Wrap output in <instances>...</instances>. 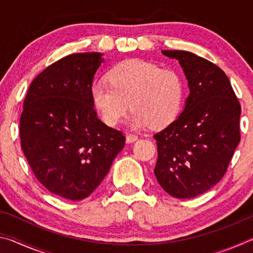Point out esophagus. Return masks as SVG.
I'll use <instances>...</instances> for the list:
<instances>
[{
	"label": "esophagus",
	"mask_w": 253,
	"mask_h": 253,
	"mask_svg": "<svg viewBox=\"0 0 253 253\" xmlns=\"http://www.w3.org/2000/svg\"><path fill=\"white\" fill-rule=\"evenodd\" d=\"M138 139V136H137L136 134H131V132H128V134L126 135V140L127 143H132L135 142V140Z\"/></svg>",
	"instance_id": "34e87169"
}]
</instances>
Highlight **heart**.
I'll list each match as a JSON object with an SVG mask.
<instances>
[{"mask_svg": "<svg viewBox=\"0 0 253 253\" xmlns=\"http://www.w3.org/2000/svg\"><path fill=\"white\" fill-rule=\"evenodd\" d=\"M109 81L91 85L93 106L107 125L121 122L131 106V125H169L181 110L184 87L172 69H161L144 60H127L111 69Z\"/></svg>", "mask_w": 253, "mask_h": 253, "instance_id": "b5f03b06", "label": "heart"}]
</instances>
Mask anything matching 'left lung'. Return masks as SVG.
I'll return each instance as SVG.
<instances>
[{
    "mask_svg": "<svg viewBox=\"0 0 253 253\" xmlns=\"http://www.w3.org/2000/svg\"><path fill=\"white\" fill-rule=\"evenodd\" d=\"M178 60L190 95L182 114L154 135L157 162L154 174L169 195L191 199L224 176L241 139V106L228 77L209 60L181 50H163Z\"/></svg>",
    "mask_w": 253,
    "mask_h": 253,
    "instance_id": "1",
    "label": "left lung"
}]
</instances>
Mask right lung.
Listing matches in <instances>:
<instances>
[{"label":"right lung","mask_w":253,"mask_h":253,"mask_svg":"<svg viewBox=\"0 0 253 253\" xmlns=\"http://www.w3.org/2000/svg\"><path fill=\"white\" fill-rule=\"evenodd\" d=\"M102 53L55 61L29 87L20 118L21 148L46 190L71 201L90 195L125 146L123 131L97 116L92 79Z\"/></svg>","instance_id":"1"}]
</instances>
